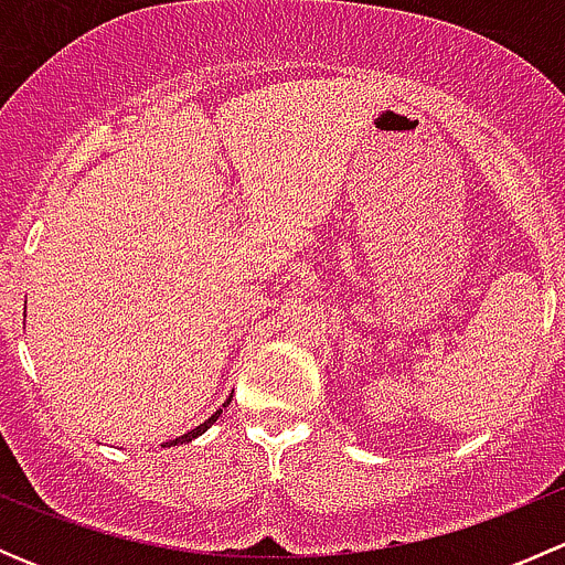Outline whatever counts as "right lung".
<instances>
[{
  "label": "right lung",
  "instance_id": "1",
  "mask_svg": "<svg viewBox=\"0 0 565 565\" xmlns=\"http://www.w3.org/2000/svg\"><path fill=\"white\" fill-rule=\"evenodd\" d=\"M218 415H221V409H218V413L213 415V418H207V420H204L202 426H196V429H191V431H188V435H182V437H177V440L167 443V448H169V446H180V443H188V440H193V437H199V435H202V431H207L210 426L215 424V418H218Z\"/></svg>",
  "mask_w": 565,
  "mask_h": 565
}]
</instances>
